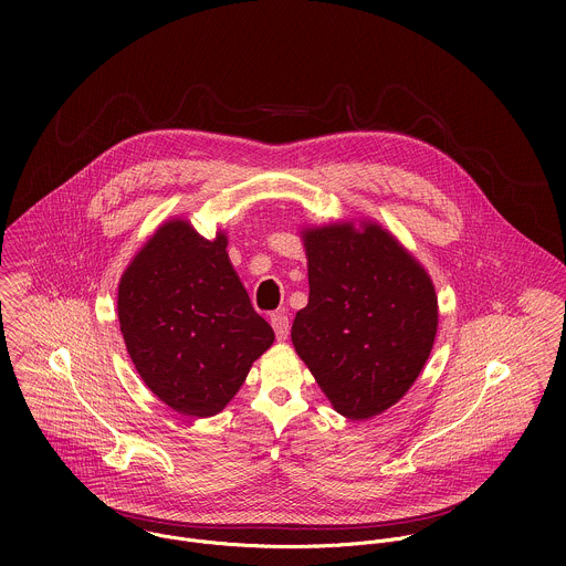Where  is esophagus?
Returning a JSON list of instances; mask_svg holds the SVG:
<instances>
[{"label": "esophagus", "mask_w": 566, "mask_h": 566, "mask_svg": "<svg viewBox=\"0 0 566 566\" xmlns=\"http://www.w3.org/2000/svg\"><path fill=\"white\" fill-rule=\"evenodd\" d=\"M270 324H272V328H274V333H276V339H279V342L287 339V333H290V321H287V316H285V314H274V316L270 318Z\"/></svg>", "instance_id": "esophagus-1"}]
</instances>
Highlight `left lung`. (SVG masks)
<instances>
[{
    "mask_svg": "<svg viewBox=\"0 0 566 566\" xmlns=\"http://www.w3.org/2000/svg\"><path fill=\"white\" fill-rule=\"evenodd\" d=\"M303 227L310 303L292 344L333 409L350 420L399 403L424 368L438 296L422 263L373 220Z\"/></svg>",
    "mask_w": 566,
    "mask_h": 566,
    "instance_id": "8db88e82",
    "label": "left lung"
}]
</instances>
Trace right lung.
Segmentation results:
<instances>
[{
	"label": "right lung",
	"instance_id": "right-lung-1",
	"mask_svg": "<svg viewBox=\"0 0 566 566\" xmlns=\"http://www.w3.org/2000/svg\"><path fill=\"white\" fill-rule=\"evenodd\" d=\"M218 231L171 218L130 259L117 285L126 350L157 399L191 418L220 413L274 331L250 305Z\"/></svg>",
	"mask_w": 566,
	"mask_h": 566
}]
</instances>
